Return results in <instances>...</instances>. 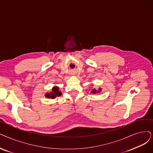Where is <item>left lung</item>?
Returning <instances> with one entry per match:
<instances>
[{"label":"left lung","mask_w":153,"mask_h":153,"mask_svg":"<svg viewBox=\"0 0 153 153\" xmlns=\"http://www.w3.org/2000/svg\"><path fill=\"white\" fill-rule=\"evenodd\" d=\"M99 91H101V89H100V88H99ZM91 92L92 93V94H95L96 92H97H97H99V91H96V90L94 89L92 91H91Z\"/></svg>","instance_id":"left-lung-1"}]
</instances>
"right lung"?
Listing matches in <instances>:
<instances>
[{"instance_id": "right-lung-1", "label": "right lung", "mask_w": 153, "mask_h": 153, "mask_svg": "<svg viewBox=\"0 0 153 153\" xmlns=\"http://www.w3.org/2000/svg\"><path fill=\"white\" fill-rule=\"evenodd\" d=\"M62 95V92L59 91L58 87H53L52 89V92L50 94H47L46 97L48 98H51V99H54L56 97H59Z\"/></svg>"}]
</instances>
